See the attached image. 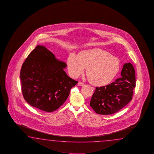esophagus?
Segmentation results:
<instances>
[{
  "label": "esophagus",
  "instance_id": "obj_1",
  "mask_svg": "<svg viewBox=\"0 0 154 154\" xmlns=\"http://www.w3.org/2000/svg\"><path fill=\"white\" fill-rule=\"evenodd\" d=\"M78 86H83V85H84V84L83 82H79L78 83Z\"/></svg>",
  "mask_w": 154,
  "mask_h": 154
}]
</instances>
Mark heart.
<instances>
[{
	"instance_id": "heart-1",
	"label": "heart",
	"mask_w": 154,
	"mask_h": 154,
	"mask_svg": "<svg viewBox=\"0 0 154 154\" xmlns=\"http://www.w3.org/2000/svg\"><path fill=\"white\" fill-rule=\"evenodd\" d=\"M70 75L77 78L87 68L86 75L92 84L102 86L109 84L120 68L119 59L103 49L95 48L81 51L78 56L69 55L67 59Z\"/></svg>"
}]
</instances>
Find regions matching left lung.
Returning a JSON list of instances; mask_svg holds the SVG:
<instances>
[{"mask_svg":"<svg viewBox=\"0 0 154 154\" xmlns=\"http://www.w3.org/2000/svg\"><path fill=\"white\" fill-rule=\"evenodd\" d=\"M135 87V74L131 63H125L121 78L106 86L96 88L90 105L100 115H112L119 111L132 100Z\"/></svg>","mask_w":154,"mask_h":154,"instance_id":"left-lung-1","label":"left lung"}]
</instances>
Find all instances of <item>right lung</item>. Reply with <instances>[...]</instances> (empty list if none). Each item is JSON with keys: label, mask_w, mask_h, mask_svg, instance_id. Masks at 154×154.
<instances>
[{"label": "right lung", "mask_w": 154, "mask_h": 154, "mask_svg": "<svg viewBox=\"0 0 154 154\" xmlns=\"http://www.w3.org/2000/svg\"><path fill=\"white\" fill-rule=\"evenodd\" d=\"M66 63L43 46L37 45L22 66L20 80L23 98L42 111H54L65 102L78 82L64 70Z\"/></svg>", "instance_id": "obj_1"}]
</instances>
